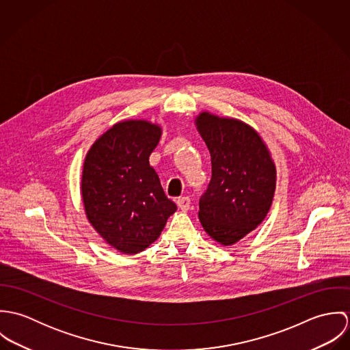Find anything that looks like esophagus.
Segmentation results:
<instances>
[{
	"label": "esophagus",
	"instance_id": "1",
	"mask_svg": "<svg viewBox=\"0 0 350 350\" xmlns=\"http://www.w3.org/2000/svg\"><path fill=\"white\" fill-rule=\"evenodd\" d=\"M176 203H178L179 208L183 210V211H186V210L190 208V198H189V197H182V198H179V200H176Z\"/></svg>",
	"mask_w": 350,
	"mask_h": 350
}]
</instances>
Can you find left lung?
Listing matches in <instances>:
<instances>
[{"label":"left lung","mask_w":350,"mask_h":350,"mask_svg":"<svg viewBox=\"0 0 350 350\" xmlns=\"http://www.w3.org/2000/svg\"><path fill=\"white\" fill-rule=\"evenodd\" d=\"M197 125L211 156L200 224L217 243L232 245L265 218L275 193V165L250 125L208 113L200 114Z\"/></svg>","instance_id":"left-lung-1"}]
</instances>
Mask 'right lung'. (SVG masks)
<instances>
[{
    "mask_svg": "<svg viewBox=\"0 0 350 350\" xmlns=\"http://www.w3.org/2000/svg\"><path fill=\"white\" fill-rule=\"evenodd\" d=\"M160 128L147 121L116 124L89 150L82 197L89 221L122 253H139L160 236L176 204L150 165Z\"/></svg>",
    "mask_w": 350,
    "mask_h": 350,
    "instance_id": "add662e5",
    "label": "right lung"
}]
</instances>
